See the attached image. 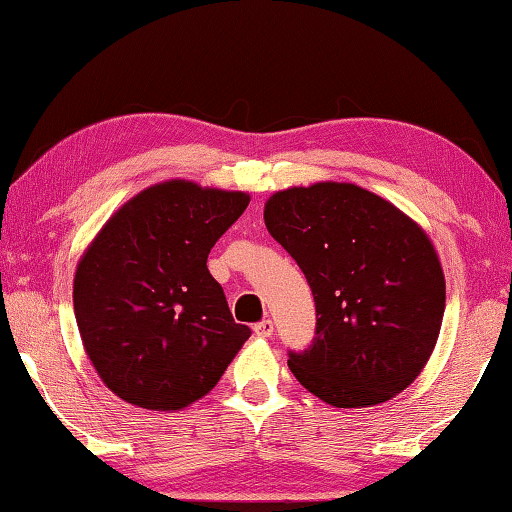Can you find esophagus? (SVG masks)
<instances>
[{
	"label": "esophagus",
	"mask_w": 512,
	"mask_h": 512,
	"mask_svg": "<svg viewBox=\"0 0 512 512\" xmlns=\"http://www.w3.org/2000/svg\"><path fill=\"white\" fill-rule=\"evenodd\" d=\"M253 329H255V334H257V336H264V339H268V336L273 334L275 325H273V320H271V318H264L262 323H257Z\"/></svg>",
	"instance_id": "34e87169"
}]
</instances>
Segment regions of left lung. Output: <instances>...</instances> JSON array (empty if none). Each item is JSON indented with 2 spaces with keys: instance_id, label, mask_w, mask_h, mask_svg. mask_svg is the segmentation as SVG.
Instances as JSON below:
<instances>
[{
  "instance_id": "obj_1",
  "label": "left lung",
  "mask_w": 512,
  "mask_h": 512,
  "mask_svg": "<svg viewBox=\"0 0 512 512\" xmlns=\"http://www.w3.org/2000/svg\"><path fill=\"white\" fill-rule=\"evenodd\" d=\"M264 221L316 302L314 341L289 352L300 384L339 409L404 391L429 361L445 314L443 268L418 223L350 183L277 192Z\"/></svg>"
}]
</instances>
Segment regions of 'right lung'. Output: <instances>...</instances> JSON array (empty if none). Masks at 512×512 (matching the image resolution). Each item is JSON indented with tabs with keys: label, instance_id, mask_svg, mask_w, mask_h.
I'll return each instance as SVG.
<instances>
[{
	"label": "right lung",
	"instance_id": "obj_1",
	"mask_svg": "<svg viewBox=\"0 0 512 512\" xmlns=\"http://www.w3.org/2000/svg\"><path fill=\"white\" fill-rule=\"evenodd\" d=\"M187 180L144 189L103 225L74 277L85 352L112 393L176 411L210 393L248 341L207 255L248 207Z\"/></svg>",
	"mask_w": 512,
	"mask_h": 512
}]
</instances>
